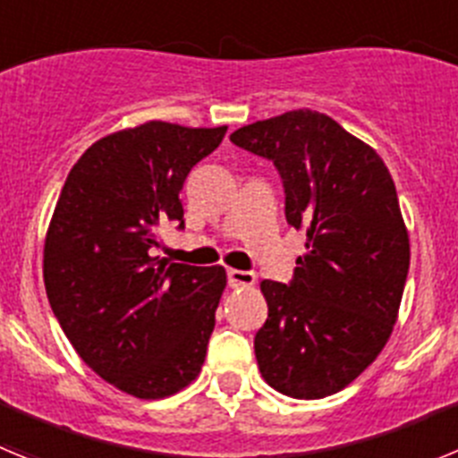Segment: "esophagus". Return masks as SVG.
Returning a JSON list of instances; mask_svg holds the SVG:
<instances>
[{
    "label": "esophagus",
    "instance_id": "esophagus-1",
    "mask_svg": "<svg viewBox=\"0 0 458 458\" xmlns=\"http://www.w3.org/2000/svg\"><path fill=\"white\" fill-rule=\"evenodd\" d=\"M257 282V275L250 273V270H236L229 268L226 270V284L232 289H241V286H252Z\"/></svg>",
    "mask_w": 458,
    "mask_h": 458
}]
</instances>
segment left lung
<instances>
[{"mask_svg":"<svg viewBox=\"0 0 458 458\" xmlns=\"http://www.w3.org/2000/svg\"><path fill=\"white\" fill-rule=\"evenodd\" d=\"M229 140L275 165L286 222L307 233L289 284L261 282L259 371L293 399L335 394L383 351L402 305L411 248L394 181L374 148L311 109L242 125Z\"/></svg>","mask_w":458,"mask_h":458,"instance_id":"obj_1","label":"left lung"}]
</instances>
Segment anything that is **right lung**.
<instances>
[{
    "label": "right lung",
    "mask_w": 458,
    "mask_h": 458,
    "mask_svg": "<svg viewBox=\"0 0 458 458\" xmlns=\"http://www.w3.org/2000/svg\"><path fill=\"white\" fill-rule=\"evenodd\" d=\"M226 125L148 121L107 135L68 172L43 277L64 335L100 378L137 399L183 390L204 365L225 268L156 257L160 226L183 229L181 188Z\"/></svg>",
    "instance_id": "right-lung-1"
}]
</instances>
